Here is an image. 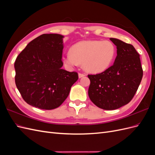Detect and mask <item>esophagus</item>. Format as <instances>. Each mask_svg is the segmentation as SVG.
Wrapping results in <instances>:
<instances>
[{"instance_id": "obj_1", "label": "esophagus", "mask_w": 155, "mask_h": 155, "mask_svg": "<svg viewBox=\"0 0 155 155\" xmlns=\"http://www.w3.org/2000/svg\"><path fill=\"white\" fill-rule=\"evenodd\" d=\"M78 76H79V78H83V77L85 76V74H82V73H79Z\"/></svg>"}]
</instances>
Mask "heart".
Instances as JSON below:
<instances>
[{"label": "heart", "mask_w": 155, "mask_h": 155, "mask_svg": "<svg viewBox=\"0 0 155 155\" xmlns=\"http://www.w3.org/2000/svg\"><path fill=\"white\" fill-rule=\"evenodd\" d=\"M115 45L110 41H82L74 45L64 56V61L69 67L82 63L87 72L97 74L104 72L114 61Z\"/></svg>", "instance_id": "heart-1"}]
</instances>
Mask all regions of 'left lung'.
<instances>
[{"mask_svg": "<svg viewBox=\"0 0 155 155\" xmlns=\"http://www.w3.org/2000/svg\"><path fill=\"white\" fill-rule=\"evenodd\" d=\"M110 40L117 48L113 65L100 74L88 75L91 80L88 96L104 110L117 109L129 104L143 77L140 55L134 46L118 39Z\"/></svg>", "mask_w": 155, "mask_h": 155, "instance_id": "1", "label": "left lung"}]
</instances>
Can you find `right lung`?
Here are the masks:
<instances>
[{"label": "right lung", "instance_id": "add662e5", "mask_svg": "<svg viewBox=\"0 0 155 155\" xmlns=\"http://www.w3.org/2000/svg\"><path fill=\"white\" fill-rule=\"evenodd\" d=\"M63 37L56 34L41 35L17 56L14 64L15 84L28 104L41 109H56L78 79L77 72L61 68Z\"/></svg>", "mask_w": 155, "mask_h": 155}]
</instances>
